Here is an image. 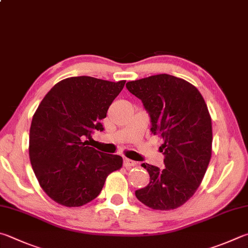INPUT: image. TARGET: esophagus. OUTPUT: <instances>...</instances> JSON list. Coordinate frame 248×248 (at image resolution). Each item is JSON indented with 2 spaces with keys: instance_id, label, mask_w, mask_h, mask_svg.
<instances>
[{
  "instance_id": "obj_1",
  "label": "esophagus",
  "mask_w": 248,
  "mask_h": 248,
  "mask_svg": "<svg viewBox=\"0 0 248 248\" xmlns=\"http://www.w3.org/2000/svg\"><path fill=\"white\" fill-rule=\"evenodd\" d=\"M124 165L125 168L129 169V168L136 167V166L138 165V163H136V161H133V160L129 159V158H124Z\"/></svg>"
}]
</instances>
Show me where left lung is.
I'll return each mask as SVG.
<instances>
[{
  "instance_id": "obj_1",
  "label": "left lung",
  "mask_w": 248,
  "mask_h": 248,
  "mask_svg": "<svg viewBox=\"0 0 248 248\" xmlns=\"http://www.w3.org/2000/svg\"><path fill=\"white\" fill-rule=\"evenodd\" d=\"M125 87L142 101L151 117V131L163 139L165 168L148 164V186L136 191L150 208L182 206L201 186L211 157L213 127L208 108L194 85L167 74L129 81Z\"/></svg>"
}]
</instances>
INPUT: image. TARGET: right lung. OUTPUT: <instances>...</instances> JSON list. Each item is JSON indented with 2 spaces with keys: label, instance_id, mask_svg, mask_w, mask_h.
I'll list each match as a JSON object with an SVG mask.
<instances>
[{
  "label": "right lung",
  "instance_id": "obj_1",
  "mask_svg": "<svg viewBox=\"0 0 248 248\" xmlns=\"http://www.w3.org/2000/svg\"><path fill=\"white\" fill-rule=\"evenodd\" d=\"M125 80L88 76L60 81L49 90L32 117L29 157L40 186L66 207H80L100 194L108 174L123 167V157L89 146L93 131L121 92Z\"/></svg>",
  "mask_w": 248,
  "mask_h": 248
}]
</instances>
